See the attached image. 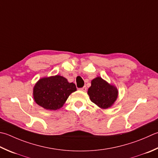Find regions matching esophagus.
<instances>
[{
	"instance_id": "obj_1",
	"label": "esophagus",
	"mask_w": 158,
	"mask_h": 158,
	"mask_svg": "<svg viewBox=\"0 0 158 158\" xmlns=\"http://www.w3.org/2000/svg\"><path fill=\"white\" fill-rule=\"evenodd\" d=\"M80 90H81L83 92H86V90H87V88H86L85 86H84V87L80 88Z\"/></svg>"
}]
</instances>
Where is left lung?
Instances as JSON below:
<instances>
[{"label": "left lung", "instance_id": "obj_1", "mask_svg": "<svg viewBox=\"0 0 158 158\" xmlns=\"http://www.w3.org/2000/svg\"><path fill=\"white\" fill-rule=\"evenodd\" d=\"M88 94L92 103L102 109H107L112 106L117 99L118 91L115 86L97 77L92 80Z\"/></svg>", "mask_w": 158, "mask_h": 158}]
</instances>
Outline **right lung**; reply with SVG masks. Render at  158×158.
Here are the masks:
<instances>
[{
	"label": "right lung",
	"instance_id": "1",
	"mask_svg": "<svg viewBox=\"0 0 158 158\" xmlns=\"http://www.w3.org/2000/svg\"><path fill=\"white\" fill-rule=\"evenodd\" d=\"M77 90L75 83L60 75L44 77L33 88V98L46 110H56L64 106L69 95Z\"/></svg>",
	"mask_w": 158,
	"mask_h": 158
}]
</instances>
